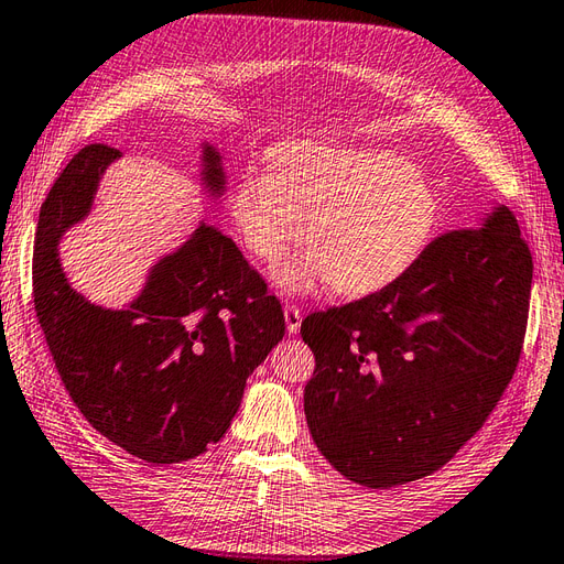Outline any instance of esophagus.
Here are the masks:
<instances>
[{"label":"esophagus","instance_id":"esophagus-1","mask_svg":"<svg viewBox=\"0 0 564 564\" xmlns=\"http://www.w3.org/2000/svg\"><path fill=\"white\" fill-rule=\"evenodd\" d=\"M284 323H286V329H290V335L299 333V327H301V308L296 304H290V301H286V304H284Z\"/></svg>","mask_w":564,"mask_h":564}]
</instances>
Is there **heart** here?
<instances>
[{
  "label": "heart",
  "mask_w": 564,
  "mask_h": 564,
  "mask_svg": "<svg viewBox=\"0 0 564 564\" xmlns=\"http://www.w3.org/2000/svg\"><path fill=\"white\" fill-rule=\"evenodd\" d=\"M274 164L246 170L231 217L246 249L263 260L306 235L311 249L272 270L286 292L325 280L345 296L376 292L406 272L433 237L441 203L402 158L304 143L284 148Z\"/></svg>",
  "instance_id": "obj_1"
}]
</instances>
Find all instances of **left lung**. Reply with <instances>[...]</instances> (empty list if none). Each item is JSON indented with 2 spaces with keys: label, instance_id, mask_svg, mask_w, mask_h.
<instances>
[{
  "label": "left lung",
  "instance_id": "left-lung-1",
  "mask_svg": "<svg viewBox=\"0 0 564 564\" xmlns=\"http://www.w3.org/2000/svg\"><path fill=\"white\" fill-rule=\"evenodd\" d=\"M433 239L380 292L301 323L321 455L366 488L445 466L496 409L527 335L533 260L507 205Z\"/></svg>",
  "mask_w": 564,
  "mask_h": 564
}]
</instances>
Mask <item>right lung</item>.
I'll use <instances>...</instances> for the list:
<instances>
[{"mask_svg":"<svg viewBox=\"0 0 564 564\" xmlns=\"http://www.w3.org/2000/svg\"><path fill=\"white\" fill-rule=\"evenodd\" d=\"M117 148L86 145L40 208L33 296L54 366L80 414L150 464H176L223 441L246 378L284 337L280 301L223 231L200 223L150 268L127 308L95 306L59 263V241L90 208ZM200 178L225 194L223 158L203 143Z\"/></svg>","mask_w":564,"mask_h":564,"instance_id":"right-lung-1","label":"right lung"}]
</instances>
